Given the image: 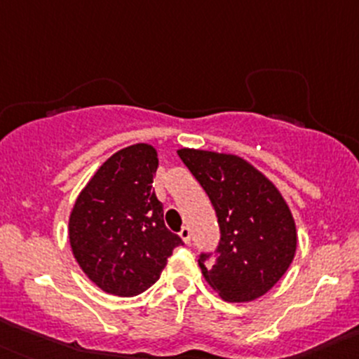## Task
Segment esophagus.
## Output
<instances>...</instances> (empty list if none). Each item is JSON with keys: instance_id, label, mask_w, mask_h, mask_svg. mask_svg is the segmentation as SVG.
<instances>
[{"instance_id": "esophagus-1", "label": "esophagus", "mask_w": 359, "mask_h": 359, "mask_svg": "<svg viewBox=\"0 0 359 359\" xmlns=\"http://www.w3.org/2000/svg\"><path fill=\"white\" fill-rule=\"evenodd\" d=\"M179 236L182 238L184 243L189 245L191 243V231H189V227H182V229H180V233H179Z\"/></svg>"}]
</instances>
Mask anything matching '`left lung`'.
<instances>
[{"mask_svg": "<svg viewBox=\"0 0 359 359\" xmlns=\"http://www.w3.org/2000/svg\"><path fill=\"white\" fill-rule=\"evenodd\" d=\"M208 194L220 226L215 259L198 260L206 283L227 302H252L290 267L297 227L283 194L259 168L238 154L177 149Z\"/></svg>", "mask_w": 359, "mask_h": 359, "instance_id": "obj_1", "label": "left lung"}]
</instances>
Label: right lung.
Returning <instances> with one entry per match:
<instances>
[{
    "mask_svg": "<svg viewBox=\"0 0 359 359\" xmlns=\"http://www.w3.org/2000/svg\"><path fill=\"white\" fill-rule=\"evenodd\" d=\"M158 163L151 144L123 147L99 166L72 205V255L88 280L111 295L146 292L182 243L166 229L153 191Z\"/></svg>",
    "mask_w": 359,
    "mask_h": 359,
    "instance_id": "obj_1",
    "label": "right lung"
}]
</instances>
